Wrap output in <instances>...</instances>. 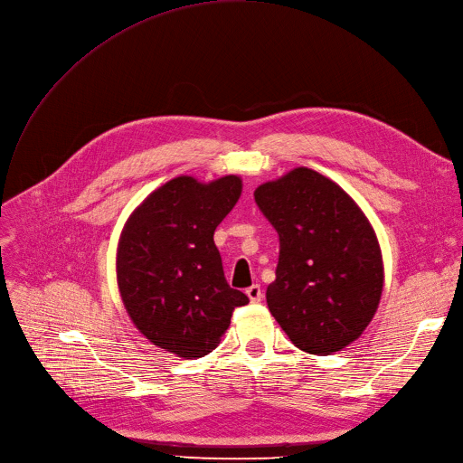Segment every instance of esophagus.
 I'll list each match as a JSON object with an SVG mask.
<instances>
[{"mask_svg":"<svg viewBox=\"0 0 463 463\" xmlns=\"http://www.w3.org/2000/svg\"><path fill=\"white\" fill-rule=\"evenodd\" d=\"M245 292H247V296H249V300H250V302H260V300H262V296H264V292H262L260 285H250Z\"/></svg>","mask_w":463,"mask_h":463,"instance_id":"1","label":"esophagus"}]
</instances>
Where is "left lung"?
Listing matches in <instances>:
<instances>
[{"label": "left lung", "mask_w": 463, "mask_h": 463, "mask_svg": "<svg viewBox=\"0 0 463 463\" xmlns=\"http://www.w3.org/2000/svg\"><path fill=\"white\" fill-rule=\"evenodd\" d=\"M279 233V264L266 300L290 342L311 355L354 344L373 321L383 288L376 232L335 180L296 167L254 190Z\"/></svg>", "instance_id": "1"}]
</instances>
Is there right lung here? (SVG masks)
<instances>
[{
	"instance_id": "add662e5",
	"label": "right lung",
	"mask_w": 463,
	"mask_h": 463,
	"mask_svg": "<svg viewBox=\"0 0 463 463\" xmlns=\"http://www.w3.org/2000/svg\"><path fill=\"white\" fill-rule=\"evenodd\" d=\"M243 180L182 175L154 190L127 218L116 254L123 306L154 345L182 359L211 354L232 311L249 302L226 283L214 230L241 197Z\"/></svg>"
}]
</instances>
